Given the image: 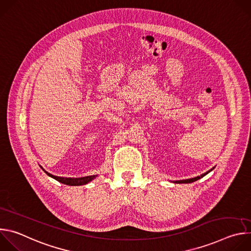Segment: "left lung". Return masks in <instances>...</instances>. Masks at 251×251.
I'll use <instances>...</instances> for the list:
<instances>
[{"label": "left lung", "mask_w": 251, "mask_h": 251, "mask_svg": "<svg viewBox=\"0 0 251 251\" xmlns=\"http://www.w3.org/2000/svg\"><path fill=\"white\" fill-rule=\"evenodd\" d=\"M214 169V167L212 168V169H210L209 171H207L206 173H204V174H202V175H201V176H195V177H191V178H187V180H180V181H173V183H175V184H190V183H193V182H196V181H198V180H200L201 177H202V176H204L205 175H207L209 172H211L212 170Z\"/></svg>", "instance_id": "8db88e82"}]
</instances>
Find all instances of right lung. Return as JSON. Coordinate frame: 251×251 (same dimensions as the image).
Segmentation results:
<instances>
[{"instance_id":"right-lung-1","label":"right lung","mask_w":251,"mask_h":251,"mask_svg":"<svg viewBox=\"0 0 251 251\" xmlns=\"http://www.w3.org/2000/svg\"><path fill=\"white\" fill-rule=\"evenodd\" d=\"M48 176H50V177L54 178V180H56L57 182L61 183V184H64V185H67V186H83V185H86L88 184L89 182H91L92 180H94V178L97 176V175H93V176H81V177H64V176H54V175H51L50 174L49 172H47L42 166H40Z\"/></svg>"}]
</instances>
